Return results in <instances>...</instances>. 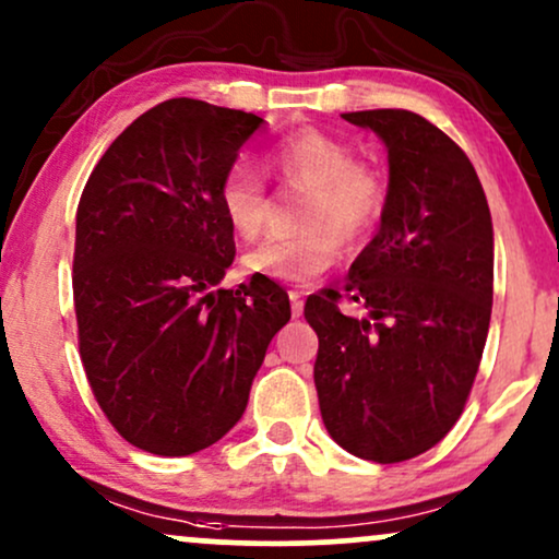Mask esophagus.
<instances>
[{"label": "esophagus", "instance_id": "obj_1", "mask_svg": "<svg viewBox=\"0 0 559 559\" xmlns=\"http://www.w3.org/2000/svg\"><path fill=\"white\" fill-rule=\"evenodd\" d=\"M288 299H292V316L299 318L301 310H305V301H301V292H297V288H294V292H288Z\"/></svg>", "mask_w": 559, "mask_h": 559}]
</instances>
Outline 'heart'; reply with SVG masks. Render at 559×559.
I'll list each match as a JSON object with an SVG mask.
<instances>
[{"instance_id":"b5f03b06","label":"heart","mask_w":559,"mask_h":559,"mask_svg":"<svg viewBox=\"0 0 559 559\" xmlns=\"http://www.w3.org/2000/svg\"><path fill=\"white\" fill-rule=\"evenodd\" d=\"M271 165L284 181L310 191L305 210V223L310 226L260 241L243 254V271L286 284H307L338 260L344 239L357 241L373 228L386 191L373 168L355 163L349 144L316 128L281 141ZM221 204L230 228L243 239H254L265 228V183L249 165L228 170Z\"/></svg>"}]
</instances>
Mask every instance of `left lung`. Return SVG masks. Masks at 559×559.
<instances>
[{"instance_id": "8db88e82", "label": "left lung", "mask_w": 559, "mask_h": 559, "mask_svg": "<svg viewBox=\"0 0 559 559\" xmlns=\"http://www.w3.org/2000/svg\"><path fill=\"white\" fill-rule=\"evenodd\" d=\"M389 152L376 236L352 262L346 292L312 294L316 389L331 439L355 457L402 463L439 444L463 415L486 346L493 297L489 202L471 159L407 110L344 112Z\"/></svg>"}]
</instances>
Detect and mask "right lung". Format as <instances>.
<instances>
[{
    "mask_svg": "<svg viewBox=\"0 0 559 559\" xmlns=\"http://www.w3.org/2000/svg\"><path fill=\"white\" fill-rule=\"evenodd\" d=\"M265 123L199 99L146 110L102 155L75 213L73 297L86 378L133 447L183 457L241 420L292 318L265 275L221 288L236 243L221 189Z\"/></svg>",
    "mask_w": 559,
    "mask_h": 559,
    "instance_id": "right-lung-1",
    "label": "right lung"
}]
</instances>
